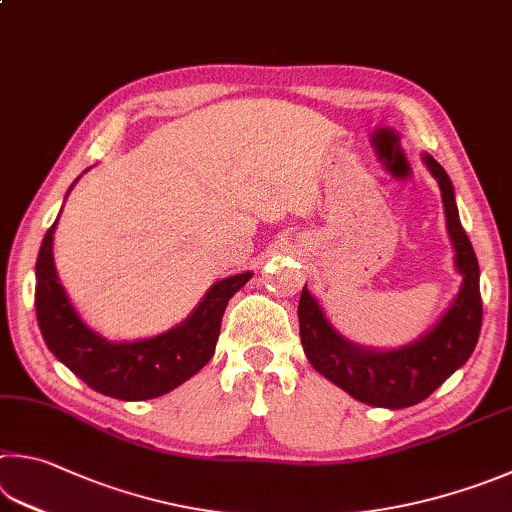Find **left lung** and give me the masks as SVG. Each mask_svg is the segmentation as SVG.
Here are the masks:
<instances>
[{
    "mask_svg": "<svg viewBox=\"0 0 512 512\" xmlns=\"http://www.w3.org/2000/svg\"><path fill=\"white\" fill-rule=\"evenodd\" d=\"M425 163L439 181L448 232L457 250V268L463 275L457 300L441 322L421 340L403 349L369 351L351 345L331 327L306 286L297 306L302 347L313 369L358 401L392 410L425 401L472 356L483 318L479 262L468 232L461 226L450 176L432 156H425Z\"/></svg>",
    "mask_w": 512,
    "mask_h": 512,
    "instance_id": "left-lung-1",
    "label": "left lung"
}]
</instances>
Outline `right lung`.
Segmentation results:
<instances>
[{"label": "right lung", "mask_w": 512, "mask_h": 512, "mask_svg": "<svg viewBox=\"0 0 512 512\" xmlns=\"http://www.w3.org/2000/svg\"><path fill=\"white\" fill-rule=\"evenodd\" d=\"M58 224V221H55ZM46 230L35 264V313L46 347L96 392L120 401L163 396L208 365L228 300L253 273L217 282L188 320L161 336L107 342L73 309L53 264V230Z\"/></svg>", "instance_id": "right-lung-1"}]
</instances>
